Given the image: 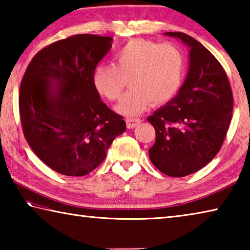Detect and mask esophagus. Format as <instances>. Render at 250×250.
I'll return each mask as SVG.
<instances>
[{
	"instance_id": "34e87169",
	"label": "esophagus",
	"mask_w": 250,
	"mask_h": 250,
	"mask_svg": "<svg viewBox=\"0 0 250 250\" xmlns=\"http://www.w3.org/2000/svg\"><path fill=\"white\" fill-rule=\"evenodd\" d=\"M125 122H126V128L132 129L135 125L140 124L141 119H138V118H126Z\"/></svg>"
}]
</instances>
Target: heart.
<instances>
[{
  "instance_id": "b5f03b06",
  "label": "heart",
  "mask_w": 250,
  "mask_h": 250,
  "mask_svg": "<svg viewBox=\"0 0 250 250\" xmlns=\"http://www.w3.org/2000/svg\"><path fill=\"white\" fill-rule=\"evenodd\" d=\"M184 68L183 54L174 45L135 39L117 50L113 66L96 67L92 83L100 96L116 101L129 79L130 89L116 109L121 115L138 116L151 103L162 104L177 94Z\"/></svg>"
}]
</instances>
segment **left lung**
<instances>
[{
	"mask_svg": "<svg viewBox=\"0 0 250 250\" xmlns=\"http://www.w3.org/2000/svg\"><path fill=\"white\" fill-rule=\"evenodd\" d=\"M166 35L189 48V66L177 95L147 121L155 129L153 166L173 177L195 173L215 158L229 128L232 92L225 70L200 42L181 32Z\"/></svg>",
	"mask_w": 250,
	"mask_h": 250,
	"instance_id": "left-lung-1",
	"label": "left lung"
}]
</instances>
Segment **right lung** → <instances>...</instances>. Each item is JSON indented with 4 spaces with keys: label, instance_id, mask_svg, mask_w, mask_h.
<instances>
[{
    "label": "right lung",
    "instance_id": "right-lung-1",
    "mask_svg": "<svg viewBox=\"0 0 250 250\" xmlns=\"http://www.w3.org/2000/svg\"><path fill=\"white\" fill-rule=\"evenodd\" d=\"M112 37L79 34L40 50L20 87L24 137L46 166L67 176H83L104 160L125 131L122 117L100 99L92 83Z\"/></svg>",
    "mask_w": 250,
    "mask_h": 250
}]
</instances>
